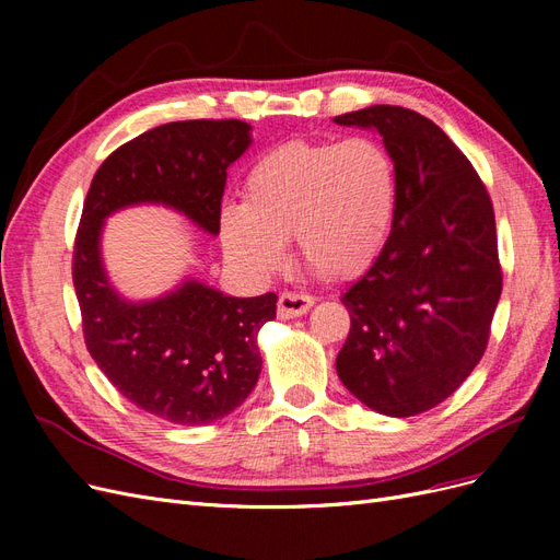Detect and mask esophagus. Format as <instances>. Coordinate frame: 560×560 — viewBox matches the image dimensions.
Here are the masks:
<instances>
[{"mask_svg":"<svg viewBox=\"0 0 560 560\" xmlns=\"http://www.w3.org/2000/svg\"><path fill=\"white\" fill-rule=\"evenodd\" d=\"M315 303V299L311 294H299V292H282L278 299V315L282 319L290 317H299L306 315L311 311V306Z\"/></svg>","mask_w":560,"mask_h":560,"instance_id":"34e87169","label":"esophagus"}]
</instances>
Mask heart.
Returning <instances> with one entry per match:
<instances>
[{
	"label": "heart",
	"mask_w": 560,
	"mask_h": 560,
	"mask_svg": "<svg viewBox=\"0 0 560 560\" xmlns=\"http://www.w3.org/2000/svg\"><path fill=\"white\" fill-rule=\"evenodd\" d=\"M397 198V163L381 140H290L249 167L245 200L219 212V238L229 261L254 280L284 266L290 235L319 273L350 278L378 259Z\"/></svg>",
	"instance_id": "1"
}]
</instances>
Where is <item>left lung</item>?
Instances as JSON below:
<instances>
[{
  "instance_id": "left-lung-1",
  "label": "left lung",
  "mask_w": 560,
  "mask_h": 560,
  "mask_svg": "<svg viewBox=\"0 0 560 560\" xmlns=\"http://www.w3.org/2000/svg\"><path fill=\"white\" fill-rule=\"evenodd\" d=\"M374 128L397 163L389 238L343 294L350 334L336 374L369 409L418 416L448 399L483 358L502 292L493 202L448 135L413 109L336 116Z\"/></svg>"
}]
</instances>
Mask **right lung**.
<instances>
[{"label":"right lung","instance_id":"1","mask_svg":"<svg viewBox=\"0 0 560 560\" xmlns=\"http://www.w3.org/2000/svg\"><path fill=\"white\" fill-rule=\"evenodd\" d=\"M249 130L238 118L151 128L97 167L83 202L72 280L86 348L128 401L175 425H208L247 399L261 374L257 336L278 296L238 299L184 280L161 299L126 301L107 280L100 235L109 214L140 202L217 235L226 171L252 144Z\"/></svg>","mask_w":560,"mask_h":560}]
</instances>
